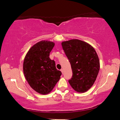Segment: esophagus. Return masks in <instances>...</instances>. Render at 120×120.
Returning <instances> with one entry per match:
<instances>
[{
	"label": "esophagus",
	"mask_w": 120,
	"mask_h": 120,
	"mask_svg": "<svg viewBox=\"0 0 120 120\" xmlns=\"http://www.w3.org/2000/svg\"><path fill=\"white\" fill-rule=\"evenodd\" d=\"M60 70H61V71L62 73H63V72H64V69H61Z\"/></svg>",
	"instance_id": "obj_1"
}]
</instances>
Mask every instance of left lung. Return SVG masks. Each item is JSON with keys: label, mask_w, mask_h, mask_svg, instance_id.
<instances>
[{"label": "left lung", "mask_w": 120, "mask_h": 120, "mask_svg": "<svg viewBox=\"0 0 120 120\" xmlns=\"http://www.w3.org/2000/svg\"><path fill=\"white\" fill-rule=\"evenodd\" d=\"M61 45L72 71L69 82L76 92H87L94 84L100 68L96 51L90 44L77 39L63 42Z\"/></svg>", "instance_id": "obj_1"}]
</instances>
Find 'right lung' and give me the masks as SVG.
Segmentation results:
<instances>
[{
	"label": "right lung",
	"mask_w": 120,
	"mask_h": 120,
	"mask_svg": "<svg viewBox=\"0 0 120 120\" xmlns=\"http://www.w3.org/2000/svg\"><path fill=\"white\" fill-rule=\"evenodd\" d=\"M54 43L41 41L32 46L23 62V72L28 84L41 94L51 92L59 80L62 73L56 67L55 61L50 59V53Z\"/></svg>",
	"instance_id": "right-lung-1"
}]
</instances>
